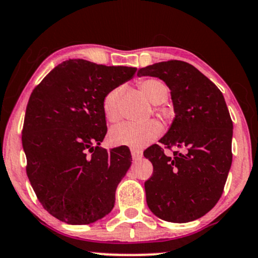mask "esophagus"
<instances>
[{
	"mask_svg": "<svg viewBox=\"0 0 258 258\" xmlns=\"http://www.w3.org/2000/svg\"><path fill=\"white\" fill-rule=\"evenodd\" d=\"M131 155H132L133 161H138V159L143 157V152L139 151V150H136V149L131 150Z\"/></svg>",
	"mask_w": 258,
	"mask_h": 258,
	"instance_id": "1",
	"label": "esophagus"
}]
</instances>
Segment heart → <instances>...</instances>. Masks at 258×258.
<instances>
[{
  "label": "heart",
  "mask_w": 258,
  "mask_h": 258,
  "mask_svg": "<svg viewBox=\"0 0 258 258\" xmlns=\"http://www.w3.org/2000/svg\"><path fill=\"white\" fill-rule=\"evenodd\" d=\"M140 93L148 99L150 102L156 106H161L169 97V87L158 78H144L138 82ZM122 87H116L110 89L106 94L102 101V108L106 119L109 122H116L120 120L119 102L122 95ZM158 110H161L157 107ZM163 132L161 122L156 120L143 123L123 122L118 126H114L110 130L108 139L109 143L114 146H128L133 149H142L149 145L156 138H158Z\"/></svg>",
  "instance_id": "b5f03b06"
}]
</instances>
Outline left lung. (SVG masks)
I'll return each mask as SVG.
<instances>
[{"label": "left lung", "mask_w": 258, "mask_h": 258, "mask_svg": "<svg viewBox=\"0 0 258 258\" xmlns=\"http://www.w3.org/2000/svg\"><path fill=\"white\" fill-rule=\"evenodd\" d=\"M138 76L158 77L169 87L175 118L159 143L184 150L174 157L158 144L144 151L153 165L145 182L148 206L165 221L199 219L219 201L232 163L233 123L223 93L182 60L149 65Z\"/></svg>", "instance_id": "1"}]
</instances>
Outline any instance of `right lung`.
<instances>
[{"instance_id": "obj_1", "label": "right lung", "mask_w": 258, "mask_h": 258, "mask_svg": "<svg viewBox=\"0 0 258 258\" xmlns=\"http://www.w3.org/2000/svg\"><path fill=\"white\" fill-rule=\"evenodd\" d=\"M136 71L69 59L32 91L22 128L26 172L42 207L57 219L86 225L113 210L132 157L121 146L100 148L107 133L102 101Z\"/></svg>"}]
</instances>
